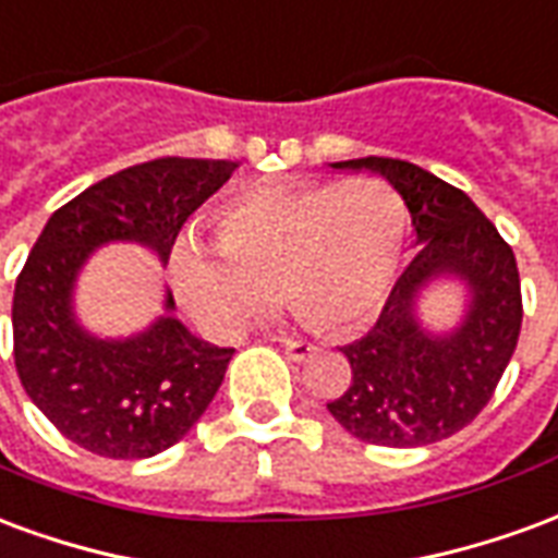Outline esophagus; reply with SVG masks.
<instances>
[{"label":"esophagus","instance_id":"esophagus-1","mask_svg":"<svg viewBox=\"0 0 558 558\" xmlns=\"http://www.w3.org/2000/svg\"><path fill=\"white\" fill-rule=\"evenodd\" d=\"M282 348L288 353V360H294V363H306L315 356V344L312 341H303V339H282Z\"/></svg>","mask_w":558,"mask_h":558}]
</instances>
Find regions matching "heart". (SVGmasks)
Masks as SVG:
<instances>
[{"mask_svg":"<svg viewBox=\"0 0 558 558\" xmlns=\"http://www.w3.org/2000/svg\"><path fill=\"white\" fill-rule=\"evenodd\" d=\"M408 229L404 195L380 178L252 186L217 210V246L174 240L172 282L214 332L246 327L276 288L312 327L353 329L392 291Z\"/></svg>","mask_w":558,"mask_h":558,"instance_id":"1","label":"heart"}]
</instances>
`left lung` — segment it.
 <instances>
[{"label":"left lung","instance_id":"left-lung-1","mask_svg":"<svg viewBox=\"0 0 558 558\" xmlns=\"http://www.w3.org/2000/svg\"><path fill=\"white\" fill-rule=\"evenodd\" d=\"M332 169H365L396 186L422 250L398 276L377 324L341 348L353 380L327 410L348 434L374 446L446 440L485 410L518 348L523 300L514 252L470 195L413 162L360 157ZM440 275L461 278L471 294L451 333H430L415 315L417 294Z\"/></svg>","mask_w":558,"mask_h":558}]
</instances>
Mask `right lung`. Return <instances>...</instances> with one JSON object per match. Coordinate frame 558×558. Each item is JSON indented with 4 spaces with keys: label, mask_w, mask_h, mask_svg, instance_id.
Instances as JSON below:
<instances>
[{
    "label": "right lung",
    "mask_w": 558,
    "mask_h": 558,
    "mask_svg": "<svg viewBox=\"0 0 558 558\" xmlns=\"http://www.w3.org/2000/svg\"><path fill=\"white\" fill-rule=\"evenodd\" d=\"M238 162L160 157L109 174L62 205L40 231L14 288V365L35 408L100 458H154L202 418L234 348L195 339L166 315L128 339H100L73 315V284L97 246L142 243L162 264L178 231Z\"/></svg>",
    "instance_id": "add662e5"
}]
</instances>
